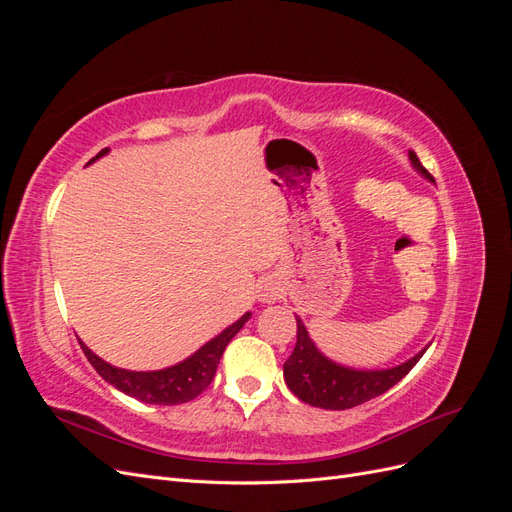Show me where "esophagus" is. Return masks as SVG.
<instances>
[{"label": "esophagus", "instance_id": "34e87169", "mask_svg": "<svg viewBox=\"0 0 512 512\" xmlns=\"http://www.w3.org/2000/svg\"><path fill=\"white\" fill-rule=\"evenodd\" d=\"M280 297H282L280 284H277L273 277H265V280H262L258 286V299L262 303H275Z\"/></svg>", "mask_w": 512, "mask_h": 512}]
</instances>
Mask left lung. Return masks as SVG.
I'll return each instance as SVG.
<instances>
[{
  "label": "left lung",
  "instance_id": "obj_1",
  "mask_svg": "<svg viewBox=\"0 0 512 512\" xmlns=\"http://www.w3.org/2000/svg\"><path fill=\"white\" fill-rule=\"evenodd\" d=\"M412 166L425 179L433 181L429 170L421 164L414 151H408ZM423 348L410 361L391 369L363 371L337 365L324 356L309 339L301 318H297V346L284 363V380L288 389L309 406L324 410H348L386 393L395 386L425 354Z\"/></svg>",
  "mask_w": 512,
  "mask_h": 512
}]
</instances>
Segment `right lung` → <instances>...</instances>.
Segmentation results:
<instances>
[{
  "label": "right lung",
  "instance_id": "obj_1",
  "mask_svg": "<svg viewBox=\"0 0 512 512\" xmlns=\"http://www.w3.org/2000/svg\"><path fill=\"white\" fill-rule=\"evenodd\" d=\"M104 153H108V147L102 149L96 158H91L89 164L102 158ZM250 316H252L250 312L241 316L235 324H230L228 329H224L218 337H213L211 342H207L203 348L196 350L185 361H181L173 367L158 369V371L119 369L111 363L102 361L100 356L91 352L83 342H79V344L87 356V361L94 365L98 374L108 384H113L115 389H119L121 393L143 401V404L177 406V404H185V401H192L194 397H198L207 389L215 376V369H218V363L222 359L228 342L241 331V327Z\"/></svg>",
  "mask_w": 512,
  "mask_h": 512
}]
</instances>
